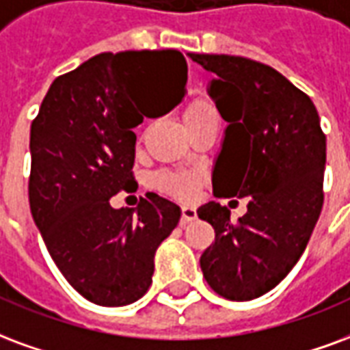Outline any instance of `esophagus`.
<instances>
[{
  "label": "esophagus",
  "instance_id": "obj_1",
  "mask_svg": "<svg viewBox=\"0 0 350 350\" xmlns=\"http://www.w3.org/2000/svg\"><path fill=\"white\" fill-rule=\"evenodd\" d=\"M196 218H198V213H196V208L192 205L180 206V226H188Z\"/></svg>",
  "mask_w": 350,
  "mask_h": 350
}]
</instances>
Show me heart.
Returning <instances> with one entry per match:
<instances>
[{
	"mask_svg": "<svg viewBox=\"0 0 350 350\" xmlns=\"http://www.w3.org/2000/svg\"><path fill=\"white\" fill-rule=\"evenodd\" d=\"M183 119H185V124L188 130L196 129L200 124H205V122L218 121L213 106L206 104L205 100L190 102L186 106L185 113H183ZM152 185L157 186L160 192L167 193V196H173V198H178V200H188V198H192L196 190H198V186L201 185V177L193 172L162 170V172L154 173Z\"/></svg>",
	"mask_w": 350,
	"mask_h": 350,
	"instance_id": "1",
	"label": "heart"
}]
</instances>
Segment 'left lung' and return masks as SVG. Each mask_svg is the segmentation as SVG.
Returning <instances> with one entry per match:
<instances>
[{
    "label": "left lung",
    "instance_id": "obj_1",
    "mask_svg": "<svg viewBox=\"0 0 350 350\" xmlns=\"http://www.w3.org/2000/svg\"><path fill=\"white\" fill-rule=\"evenodd\" d=\"M216 74L208 94L229 122L213 172L216 198H246L248 213L198 208L214 228L200 259L206 283L228 300L274 289L304 254L323 208L326 136L306 93L269 65L239 55L190 53Z\"/></svg>",
    "mask_w": 350,
    "mask_h": 350
}]
</instances>
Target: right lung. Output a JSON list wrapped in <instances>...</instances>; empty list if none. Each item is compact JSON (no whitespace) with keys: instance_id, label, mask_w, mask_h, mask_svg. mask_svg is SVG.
<instances>
[{"instance_id":"obj_1","label":"right lung","mask_w":350,"mask_h":350,"mask_svg":"<svg viewBox=\"0 0 350 350\" xmlns=\"http://www.w3.org/2000/svg\"><path fill=\"white\" fill-rule=\"evenodd\" d=\"M186 80L177 50L98 53L55 78L33 119V220L61 274L93 304L117 308L144 297L157 248L180 220V208L152 192L136 208H113L109 198L136 192L132 129L145 113L134 94L177 83V100L158 106L164 116L183 98Z\"/></svg>"}]
</instances>
